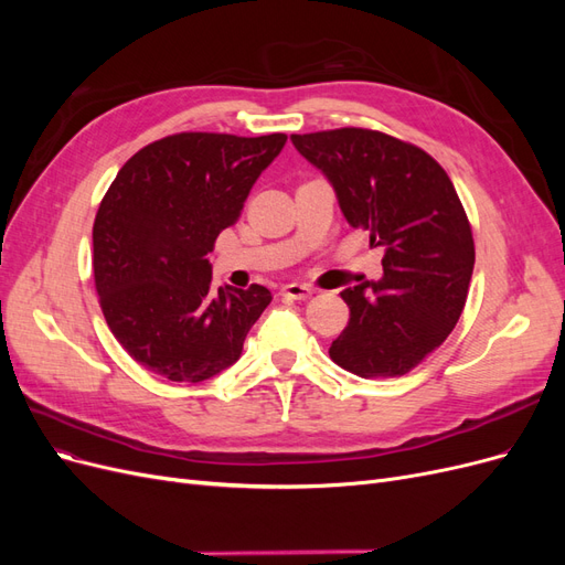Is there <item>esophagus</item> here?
<instances>
[{"label": "esophagus", "instance_id": "34e87169", "mask_svg": "<svg viewBox=\"0 0 565 565\" xmlns=\"http://www.w3.org/2000/svg\"><path fill=\"white\" fill-rule=\"evenodd\" d=\"M282 297H289V299H309L313 295V287L311 285H303V282H287L282 289Z\"/></svg>", "mask_w": 565, "mask_h": 565}]
</instances>
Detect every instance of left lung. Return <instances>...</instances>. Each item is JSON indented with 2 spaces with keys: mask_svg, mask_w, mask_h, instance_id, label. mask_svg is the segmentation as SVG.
Here are the masks:
<instances>
[{
  "mask_svg": "<svg viewBox=\"0 0 565 565\" xmlns=\"http://www.w3.org/2000/svg\"><path fill=\"white\" fill-rule=\"evenodd\" d=\"M292 143L330 181L349 226L384 249V276L341 292L351 318L332 361L365 380L401 377L448 339L467 301L476 254L455 185L422 148L382 131L292 134Z\"/></svg>",
  "mask_w": 565,
  "mask_h": 565,
  "instance_id": "1",
  "label": "left lung"
}]
</instances>
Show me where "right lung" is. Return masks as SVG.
<instances>
[{
  "label": "right lung",
  "instance_id": "obj_1",
  "mask_svg": "<svg viewBox=\"0 0 565 565\" xmlns=\"http://www.w3.org/2000/svg\"><path fill=\"white\" fill-rule=\"evenodd\" d=\"M285 141L183 131L119 169L94 221V280L110 332L136 363L198 384L241 358L273 297L264 285L214 292L207 254Z\"/></svg>",
  "mask_w": 565,
  "mask_h": 565
}]
</instances>
